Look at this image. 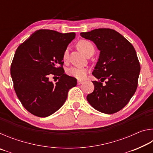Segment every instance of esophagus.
<instances>
[{
	"mask_svg": "<svg viewBox=\"0 0 153 153\" xmlns=\"http://www.w3.org/2000/svg\"><path fill=\"white\" fill-rule=\"evenodd\" d=\"M83 83H84L83 80H78V81H77V84H82Z\"/></svg>",
	"mask_w": 153,
	"mask_h": 153,
	"instance_id": "1",
	"label": "esophagus"
}]
</instances>
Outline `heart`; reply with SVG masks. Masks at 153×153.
Listing matches in <instances>:
<instances>
[{
  "mask_svg": "<svg viewBox=\"0 0 153 153\" xmlns=\"http://www.w3.org/2000/svg\"><path fill=\"white\" fill-rule=\"evenodd\" d=\"M77 46L80 51L86 56L90 53H94V46L93 44L87 40H81L77 43ZM69 58V47H67L63 52V60L67 61ZM88 73L87 69L84 67H72L68 69L67 74L69 76L75 77L77 79H84L86 77Z\"/></svg>",
  "mask_w": 153,
  "mask_h": 153,
  "instance_id": "1",
  "label": "heart"
}]
</instances>
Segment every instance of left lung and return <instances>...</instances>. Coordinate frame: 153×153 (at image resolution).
<instances>
[{
  "mask_svg": "<svg viewBox=\"0 0 153 153\" xmlns=\"http://www.w3.org/2000/svg\"><path fill=\"white\" fill-rule=\"evenodd\" d=\"M80 36L94 42L100 51L92 72L100 82L92 81L94 90L87 96V100L100 112H118L129 102L138 87L140 65L135 49L122 35L109 28L82 32Z\"/></svg>",
  "mask_w": 153,
  "mask_h": 153,
  "instance_id": "obj_1",
  "label": "left lung"
}]
</instances>
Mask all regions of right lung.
<instances>
[{
    "instance_id": "add662e5",
    "label": "right lung",
    "mask_w": 153,
    "mask_h": 153,
    "mask_svg": "<svg viewBox=\"0 0 153 153\" xmlns=\"http://www.w3.org/2000/svg\"><path fill=\"white\" fill-rule=\"evenodd\" d=\"M75 37L74 32L39 30L18 46L11 76L18 98L30 113L40 117L52 115L77 85L76 78L65 74L63 67V52ZM51 75L59 78L55 84L49 80Z\"/></svg>"
}]
</instances>
